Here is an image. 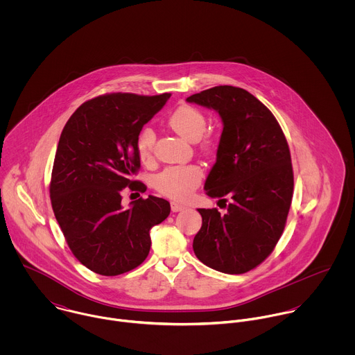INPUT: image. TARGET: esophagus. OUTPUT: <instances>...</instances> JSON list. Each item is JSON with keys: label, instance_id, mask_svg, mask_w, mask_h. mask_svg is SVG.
<instances>
[{"label": "esophagus", "instance_id": "1", "mask_svg": "<svg viewBox=\"0 0 355 355\" xmlns=\"http://www.w3.org/2000/svg\"><path fill=\"white\" fill-rule=\"evenodd\" d=\"M186 206L184 205H182V203L179 202H171V209H172V211H180V210H183Z\"/></svg>", "mask_w": 355, "mask_h": 355}]
</instances>
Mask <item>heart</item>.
<instances>
[{
  "instance_id": "b5f03b06",
  "label": "heart",
  "mask_w": 355,
  "mask_h": 355,
  "mask_svg": "<svg viewBox=\"0 0 355 355\" xmlns=\"http://www.w3.org/2000/svg\"><path fill=\"white\" fill-rule=\"evenodd\" d=\"M169 127L178 132L182 138L189 142H198L206 131V119L202 112L190 105H182L176 107L168 117ZM155 144V134L152 128L146 127L141 131L138 137V154L142 161H149L152 158L153 149ZM203 152L211 153L213 144L210 139L203 138L201 144ZM202 169L197 165H180L164 169L157 175L154 180V187L162 196L184 201L193 191L200 186L202 180Z\"/></svg>"
}]
</instances>
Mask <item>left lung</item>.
Segmentation results:
<instances>
[{
	"mask_svg": "<svg viewBox=\"0 0 355 355\" xmlns=\"http://www.w3.org/2000/svg\"><path fill=\"white\" fill-rule=\"evenodd\" d=\"M187 101L213 107L224 124L205 191L227 213L198 209L194 253L218 272L246 273L270 255L286 227L294 193L287 139L272 112L241 87L216 86Z\"/></svg>",
	"mask_w": 355,
	"mask_h": 355,
	"instance_id": "obj_1",
	"label": "left lung"
}]
</instances>
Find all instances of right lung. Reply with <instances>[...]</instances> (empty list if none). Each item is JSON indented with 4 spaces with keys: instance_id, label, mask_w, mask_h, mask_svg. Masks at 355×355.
<instances>
[{
    "instance_id": "obj_1",
    "label": "right lung",
    "mask_w": 355,
    "mask_h": 355,
    "mask_svg": "<svg viewBox=\"0 0 355 355\" xmlns=\"http://www.w3.org/2000/svg\"><path fill=\"white\" fill-rule=\"evenodd\" d=\"M171 94L110 93L82 103L67 121L51 171V201L68 248L90 270L117 276L150 252V230L171 211L149 196L121 206V193H145L132 180L141 168L138 137Z\"/></svg>"
}]
</instances>
